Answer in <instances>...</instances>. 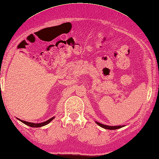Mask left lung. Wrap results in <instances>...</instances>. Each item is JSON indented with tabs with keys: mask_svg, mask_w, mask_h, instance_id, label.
I'll use <instances>...</instances> for the list:
<instances>
[{
	"mask_svg": "<svg viewBox=\"0 0 159 159\" xmlns=\"http://www.w3.org/2000/svg\"><path fill=\"white\" fill-rule=\"evenodd\" d=\"M96 123L100 126L102 128H103V129H110V130H115V129H120V128L123 127V126H107V125H104V124H100L98 122H96Z\"/></svg>",
	"mask_w": 159,
	"mask_h": 159,
	"instance_id": "1",
	"label": "left lung"
}]
</instances>
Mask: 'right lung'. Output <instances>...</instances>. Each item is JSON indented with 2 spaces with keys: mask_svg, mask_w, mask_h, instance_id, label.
I'll list each match as a JSON object with an SVG mask.
<instances>
[{
  "mask_svg": "<svg viewBox=\"0 0 159 159\" xmlns=\"http://www.w3.org/2000/svg\"><path fill=\"white\" fill-rule=\"evenodd\" d=\"M54 119V117H52L51 119H49V120H47L44 122H43V123H40V124H34V123H30V122H28V121H22L20 120V119H19V120H20L22 123H24V124L27 125V126H30V127H35V128H38V127H41V126H45V125L48 124L49 122H51L53 119Z\"/></svg>",
  "mask_w": 159,
  "mask_h": 159,
  "instance_id": "obj_1",
  "label": "right lung"
}]
</instances>
